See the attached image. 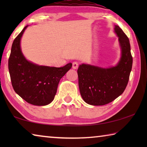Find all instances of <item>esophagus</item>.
I'll return each instance as SVG.
<instances>
[{
    "instance_id": "34e87169",
    "label": "esophagus",
    "mask_w": 147,
    "mask_h": 147,
    "mask_svg": "<svg viewBox=\"0 0 147 147\" xmlns=\"http://www.w3.org/2000/svg\"><path fill=\"white\" fill-rule=\"evenodd\" d=\"M78 65L79 63L77 61H74L73 63V68L74 69H76L78 67Z\"/></svg>"
}]
</instances>
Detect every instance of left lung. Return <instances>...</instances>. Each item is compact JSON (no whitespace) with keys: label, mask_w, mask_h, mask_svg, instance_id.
I'll use <instances>...</instances> for the list:
<instances>
[{"label":"left lung","mask_w":147,"mask_h":147,"mask_svg":"<svg viewBox=\"0 0 147 147\" xmlns=\"http://www.w3.org/2000/svg\"><path fill=\"white\" fill-rule=\"evenodd\" d=\"M122 51L121 60L115 67L103 69L82 64L77 70L80 92L86 103L103 106L123 93L128 83L133 58L130 41L120 27L115 26Z\"/></svg>","instance_id":"8db88e82"}]
</instances>
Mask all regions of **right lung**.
<instances>
[{
  "instance_id": "add662e5",
  "label": "right lung",
  "mask_w": 147,
  "mask_h": 147,
  "mask_svg": "<svg viewBox=\"0 0 147 147\" xmlns=\"http://www.w3.org/2000/svg\"><path fill=\"white\" fill-rule=\"evenodd\" d=\"M27 26L16 37L11 46L8 59L11 84L16 93L28 103L45 106L54 100L59 80L72 67V63L54 67L27 61L20 47L21 38Z\"/></svg>"
}]
</instances>
